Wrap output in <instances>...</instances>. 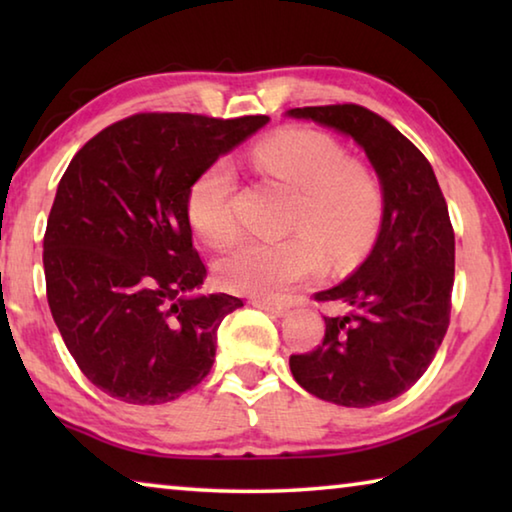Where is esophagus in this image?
Here are the masks:
<instances>
[{
    "instance_id": "1",
    "label": "esophagus",
    "mask_w": 512,
    "mask_h": 512,
    "mask_svg": "<svg viewBox=\"0 0 512 512\" xmlns=\"http://www.w3.org/2000/svg\"><path fill=\"white\" fill-rule=\"evenodd\" d=\"M253 305L268 311V314H275V316H284L289 311V302L284 300H268V298H255Z\"/></svg>"
}]
</instances>
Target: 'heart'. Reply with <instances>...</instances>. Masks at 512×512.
<instances>
[{
	"instance_id": "heart-1",
	"label": "heart",
	"mask_w": 512,
	"mask_h": 512,
	"mask_svg": "<svg viewBox=\"0 0 512 512\" xmlns=\"http://www.w3.org/2000/svg\"><path fill=\"white\" fill-rule=\"evenodd\" d=\"M266 176L296 192L289 230L282 241H248L221 259L223 289L244 296H280L311 280L325 259L348 266L366 253L384 219V192L366 164L345 158L343 146L311 128H282L253 149ZM235 171L216 160L198 173L187 194V216L210 248H228L239 237L232 212Z\"/></svg>"
}]
</instances>
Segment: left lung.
Here are the masks:
<instances>
[{
	"instance_id": "left-lung-1",
	"label": "left lung",
	"mask_w": 512,
	"mask_h": 512,
	"mask_svg": "<svg viewBox=\"0 0 512 512\" xmlns=\"http://www.w3.org/2000/svg\"><path fill=\"white\" fill-rule=\"evenodd\" d=\"M291 117L350 135L375 167L384 219L366 262L316 302L341 311L325 316L323 343L291 354L298 384L320 400L366 409L418 381L443 343L452 311L454 228L429 160L384 117L357 103L307 106Z\"/></svg>"
}]
</instances>
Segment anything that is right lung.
I'll use <instances>...</instances> for the list:
<instances>
[{
  "mask_svg": "<svg viewBox=\"0 0 512 512\" xmlns=\"http://www.w3.org/2000/svg\"><path fill=\"white\" fill-rule=\"evenodd\" d=\"M266 115L140 112L85 142L45 232L47 302L76 366L128 404H162L207 377L216 329L244 302L189 296L205 280L187 194Z\"/></svg>",
  "mask_w": 512,
  "mask_h": 512,
  "instance_id": "right-lung-1",
  "label": "right lung"
}]
</instances>
